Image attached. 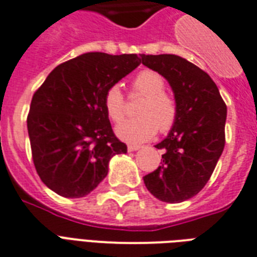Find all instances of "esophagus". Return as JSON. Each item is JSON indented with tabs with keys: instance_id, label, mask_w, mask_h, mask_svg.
Listing matches in <instances>:
<instances>
[{
	"instance_id": "34e87169",
	"label": "esophagus",
	"mask_w": 257,
	"mask_h": 257,
	"mask_svg": "<svg viewBox=\"0 0 257 257\" xmlns=\"http://www.w3.org/2000/svg\"><path fill=\"white\" fill-rule=\"evenodd\" d=\"M141 149V146L139 145H128L127 146V150H128V151H137V150H139Z\"/></svg>"
}]
</instances>
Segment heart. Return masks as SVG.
Here are the masks:
<instances>
[{"label":"heart","instance_id":"1","mask_svg":"<svg viewBox=\"0 0 257 257\" xmlns=\"http://www.w3.org/2000/svg\"><path fill=\"white\" fill-rule=\"evenodd\" d=\"M166 81L155 70L139 71L131 81V95H142L137 107V118L128 119L116 128L120 139L131 143L149 141L159 131L166 134L175 126L179 106L172 94L164 90ZM104 111L114 123H120L126 116V98L118 85L110 86L103 95Z\"/></svg>","mask_w":257,"mask_h":257}]
</instances>
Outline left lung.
<instances>
[{"instance_id":"1","label":"left lung","mask_w":257,"mask_h":257,"mask_svg":"<svg viewBox=\"0 0 257 257\" xmlns=\"http://www.w3.org/2000/svg\"><path fill=\"white\" fill-rule=\"evenodd\" d=\"M141 57L145 66L167 79L179 106L175 126L155 146L164 151L163 162L143 180L162 202H184L203 190L224 150L227 106L210 75L187 59L174 54Z\"/></svg>"}]
</instances>
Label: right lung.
Wrapping results in <instances>:
<instances>
[{"label":"right lung","mask_w":257,"mask_h":257,"mask_svg":"<svg viewBox=\"0 0 257 257\" xmlns=\"http://www.w3.org/2000/svg\"><path fill=\"white\" fill-rule=\"evenodd\" d=\"M139 63L137 54L86 53L58 65L37 89L28 115L32 157L55 194H90L107 175L110 159L127 153L112 131L103 95Z\"/></svg>","instance_id":"right-lung-1"}]
</instances>
